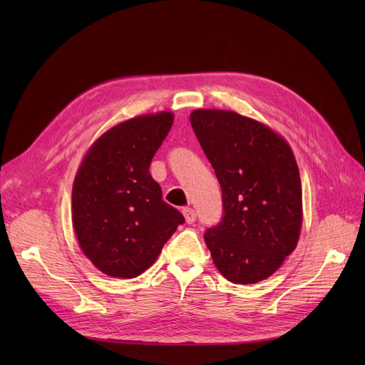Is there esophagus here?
Wrapping results in <instances>:
<instances>
[{"label":"esophagus","instance_id":"34e87169","mask_svg":"<svg viewBox=\"0 0 365 365\" xmlns=\"http://www.w3.org/2000/svg\"><path fill=\"white\" fill-rule=\"evenodd\" d=\"M182 215L185 217V222L187 224H193L195 220H196V213H195V210L192 207H184L182 208Z\"/></svg>","mask_w":365,"mask_h":365}]
</instances>
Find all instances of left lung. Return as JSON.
Wrapping results in <instances>:
<instances>
[{
  "label": "left lung",
  "instance_id": "left-lung-1",
  "mask_svg": "<svg viewBox=\"0 0 365 365\" xmlns=\"http://www.w3.org/2000/svg\"><path fill=\"white\" fill-rule=\"evenodd\" d=\"M190 123L222 190V217L204 235L216 268L237 284L268 279L300 236L294 153L268 126L236 113L197 109Z\"/></svg>",
  "mask_w": 365,
  "mask_h": 365
}]
</instances>
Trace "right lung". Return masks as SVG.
I'll return each mask as SVG.
<instances>
[{
  "instance_id": "right-lung-1",
  "label": "right lung",
  "mask_w": 365,
  "mask_h": 365,
  "mask_svg": "<svg viewBox=\"0 0 365 365\" xmlns=\"http://www.w3.org/2000/svg\"><path fill=\"white\" fill-rule=\"evenodd\" d=\"M173 114L140 115L111 128L85 155L73 185V225L97 269L134 279L157 260L184 216L163 201L149 173Z\"/></svg>"
}]
</instances>
